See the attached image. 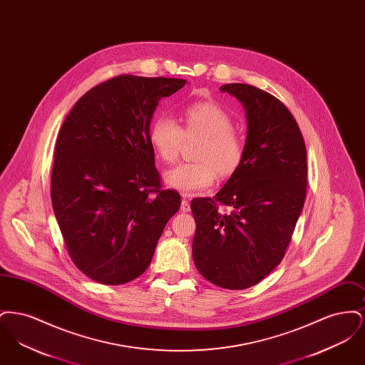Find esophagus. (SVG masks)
Masks as SVG:
<instances>
[{
    "instance_id": "1",
    "label": "esophagus",
    "mask_w": 365,
    "mask_h": 365,
    "mask_svg": "<svg viewBox=\"0 0 365 365\" xmlns=\"http://www.w3.org/2000/svg\"><path fill=\"white\" fill-rule=\"evenodd\" d=\"M180 209H182L183 212H189V210H190V202H189V200L186 198V195H185V197H183V200H182Z\"/></svg>"
}]
</instances>
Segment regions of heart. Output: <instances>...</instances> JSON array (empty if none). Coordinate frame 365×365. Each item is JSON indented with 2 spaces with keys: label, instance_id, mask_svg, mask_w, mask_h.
Listing matches in <instances>:
<instances>
[{
  "label": "heart",
  "instance_id": "b5f03b06",
  "mask_svg": "<svg viewBox=\"0 0 365 365\" xmlns=\"http://www.w3.org/2000/svg\"><path fill=\"white\" fill-rule=\"evenodd\" d=\"M182 124L170 118H160L150 127V143L165 163H174L186 137H202L197 150L198 161L180 163L165 171L167 186L183 194L209 187L217 178L234 174L245 157V138L234 128V120L225 108L213 101L187 106Z\"/></svg>",
  "mask_w": 365,
  "mask_h": 365
}]
</instances>
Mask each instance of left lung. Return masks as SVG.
I'll return each mask as SVG.
<instances>
[{"label": "left lung", "instance_id": "8db88e82", "mask_svg": "<svg viewBox=\"0 0 365 365\" xmlns=\"http://www.w3.org/2000/svg\"><path fill=\"white\" fill-rule=\"evenodd\" d=\"M220 91L242 104L246 150L213 198L191 201L192 259L210 283L243 290L275 269L292 241L307 195V148L290 110L269 93L245 83Z\"/></svg>", "mask_w": 365, "mask_h": 365}]
</instances>
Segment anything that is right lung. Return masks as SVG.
I'll list each match as a JSON object with an SVG mask.
<instances>
[{"instance_id":"add662e5","label":"right lung","mask_w":365,"mask_h":365,"mask_svg":"<svg viewBox=\"0 0 365 365\" xmlns=\"http://www.w3.org/2000/svg\"><path fill=\"white\" fill-rule=\"evenodd\" d=\"M187 82L120 75L90 88L63 123L54 150L52 204L75 265L101 284L142 275L180 208L161 190L150 143L158 101Z\"/></svg>"}]
</instances>
